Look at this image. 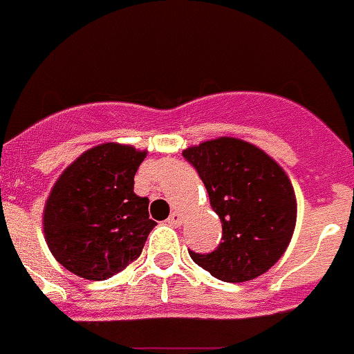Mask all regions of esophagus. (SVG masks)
Wrapping results in <instances>:
<instances>
[{
	"instance_id": "esophagus-1",
	"label": "esophagus",
	"mask_w": 354,
	"mask_h": 354,
	"mask_svg": "<svg viewBox=\"0 0 354 354\" xmlns=\"http://www.w3.org/2000/svg\"><path fill=\"white\" fill-rule=\"evenodd\" d=\"M168 223H170L171 227H179V225L183 223V214H180V212H171L170 218H168Z\"/></svg>"
}]
</instances>
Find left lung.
<instances>
[{
  "mask_svg": "<svg viewBox=\"0 0 354 354\" xmlns=\"http://www.w3.org/2000/svg\"><path fill=\"white\" fill-rule=\"evenodd\" d=\"M221 220L220 246L189 252L218 280L248 282L282 257L296 227V195L282 167L245 140H209L183 150Z\"/></svg>",
  "mask_w": 354,
  "mask_h": 354,
  "instance_id": "left-lung-1",
  "label": "left lung"
}]
</instances>
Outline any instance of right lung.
I'll return each mask as SVG.
<instances>
[{
  "label": "right lung",
  "instance_id": "obj_1",
  "mask_svg": "<svg viewBox=\"0 0 354 354\" xmlns=\"http://www.w3.org/2000/svg\"><path fill=\"white\" fill-rule=\"evenodd\" d=\"M147 150L102 143L68 165L44 207V236L53 257L86 280H108L142 253L156 221L149 198L134 193Z\"/></svg>",
  "mask_w": 354,
  "mask_h": 354
}]
</instances>
